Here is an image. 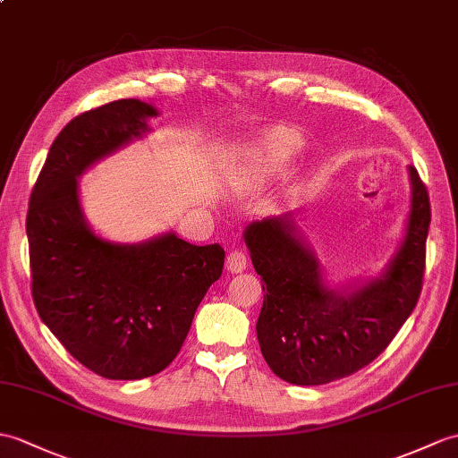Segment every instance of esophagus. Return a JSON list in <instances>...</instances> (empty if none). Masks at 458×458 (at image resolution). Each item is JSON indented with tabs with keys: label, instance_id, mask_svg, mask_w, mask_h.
Returning a JSON list of instances; mask_svg holds the SVG:
<instances>
[{
	"label": "esophagus",
	"instance_id": "esophagus-1",
	"mask_svg": "<svg viewBox=\"0 0 458 458\" xmlns=\"http://www.w3.org/2000/svg\"><path fill=\"white\" fill-rule=\"evenodd\" d=\"M226 267L230 273H242L248 267V258L242 250H232L226 258Z\"/></svg>",
	"mask_w": 458,
	"mask_h": 458
}]
</instances>
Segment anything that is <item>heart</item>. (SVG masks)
Returning a JSON list of instances; mask_svg holds the SVG:
<instances>
[{
  "label": "heart",
  "mask_w": 458,
  "mask_h": 458,
  "mask_svg": "<svg viewBox=\"0 0 458 458\" xmlns=\"http://www.w3.org/2000/svg\"><path fill=\"white\" fill-rule=\"evenodd\" d=\"M302 138L289 129H271L263 132L253 150L248 164V177L255 181L269 179L277 175L281 169L291 162V157L301 150Z\"/></svg>",
  "instance_id": "b5f03b06"
}]
</instances>
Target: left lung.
<instances>
[{"mask_svg":"<svg viewBox=\"0 0 458 458\" xmlns=\"http://www.w3.org/2000/svg\"><path fill=\"white\" fill-rule=\"evenodd\" d=\"M411 210L406 238L378 279L349 293L327 289L320 263L289 212L255 220L243 232L263 281L258 339L267 365L291 385L314 386L357 373L394 339L418 304L431 207L410 165Z\"/></svg>","mask_w":458,"mask_h":458,"instance_id":"obj_1","label":"left lung"}]
</instances>
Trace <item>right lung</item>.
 <instances>
[{
    "label": "right lung",
    "mask_w": 458,
    "mask_h": 458,
    "mask_svg": "<svg viewBox=\"0 0 458 458\" xmlns=\"http://www.w3.org/2000/svg\"><path fill=\"white\" fill-rule=\"evenodd\" d=\"M156 114L138 99L78 114L52 142L29 200L30 293L40 320L73 359L111 380L146 378L172 363L225 267L218 243L193 246L169 232L123 246L83 218L78 177L140 138Z\"/></svg>",
    "instance_id": "obj_1"
}]
</instances>
